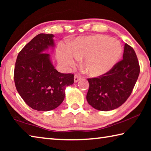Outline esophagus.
Segmentation results:
<instances>
[{
    "label": "esophagus",
    "mask_w": 151,
    "mask_h": 151,
    "mask_svg": "<svg viewBox=\"0 0 151 151\" xmlns=\"http://www.w3.org/2000/svg\"><path fill=\"white\" fill-rule=\"evenodd\" d=\"M81 78V76H78V75H75V78H74V81H75V83H77V82L80 80Z\"/></svg>",
    "instance_id": "obj_1"
}]
</instances>
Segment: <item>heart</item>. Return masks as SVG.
<instances>
[{"label": "heart", "instance_id": "obj_1", "mask_svg": "<svg viewBox=\"0 0 151 151\" xmlns=\"http://www.w3.org/2000/svg\"><path fill=\"white\" fill-rule=\"evenodd\" d=\"M121 43L105 35L81 37L70 43L69 49L61 47L57 58L66 68L73 66L76 59H83L82 65L89 75L99 76L111 70L122 54Z\"/></svg>", "mask_w": 151, "mask_h": 151}]
</instances>
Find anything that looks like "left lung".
<instances>
[{
	"mask_svg": "<svg viewBox=\"0 0 151 151\" xmlns=\"http://www.w3.org/2000/svg\"><path fill=\"white\" fill-rule=\"evenodd\" d=\"M122 58L104 75L88 78L86 100L94 109L112 111L131 95L140 73L139 63L134 49L127 44L124 45Z\"/></svg>",
	"mask_w": 151,
	"mask_h": 151,
	"instance_id": "8db88e82",
	"label": "left lung"
}]
</instances>
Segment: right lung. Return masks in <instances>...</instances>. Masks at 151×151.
I'll return each instance as SVG.
<instances>
[{"label": "right lung", "instance_id": "obj_1", "mask_svg": "<svg viewBox=\"0 0 151 151\" xmlns=\"http://www.w3.org/2000/svg\"><path fill=\"white\" fill-rule=\"evenodd\" d=\"M53 35L39 34L24 46L18 55L14 80L17 90L32 109L48 111L57 108L65 99V89L74 83L73 74L55 69L47 53L53 49Z\"/></svg>", "mask_w": 151, "mask_h": 151}]
</instances>
